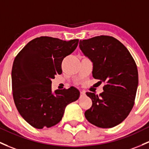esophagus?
Here are the masks:
<instances>
[{
    "mask_svg": "<svg viewBox=\"0 0 149 149\" xmlns=\"http://www.w3.org/2000/svg\"><path fill=\"white\" fill-rule=\"evenodd\" d=\"M85 91H81V95H85Z\"/></svg>",
    "mask_w": 149,
    "mask_h": 149,
    "instance_id": "1",
    "label": "esophagus"
}]
</instances>
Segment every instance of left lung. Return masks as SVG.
Here are the masks:
<instances>
[{
  "label": "left lung",
  "instance_id": "8db88e82",
  "mask_svg": "<svg viewBox=\"0 0 149 149\" xmlns=\"http://www.w3.org/2000/svg\"><path fill=\"white\" fill-rule=\"evenodd\" d=\"M79 48L93 63V77L106 84L99 95L86 93L92 106L85 117L99 128L114 127L126 119L134 105L139 85L136 64L124 45L111 36L80 40Z\"/></svg>",
  "mask_w": 149,
  "mask_h": 149
}]
</instances>
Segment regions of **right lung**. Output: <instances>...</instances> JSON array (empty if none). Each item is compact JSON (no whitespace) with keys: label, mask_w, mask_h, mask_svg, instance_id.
<instances>
[{"label":"right lung","mask_w":149,"mask_h":149,"mask_svg":"<svg viewBox=\"0 0 149 149\" xmlns=\"http://www.w3.org/2000/svg\"><path fill=\"white\" fill-rule=\"evenodd\" d=\"M79 39L69 41L48 36L31 40L18 53L11 72L13 100L23 119L38 129L62 119L67 105L79 99L76 88L53 91L51 79L61 74L65 56L75 51Z\"/></svg>","instance_id":"1"}]
</instances>
